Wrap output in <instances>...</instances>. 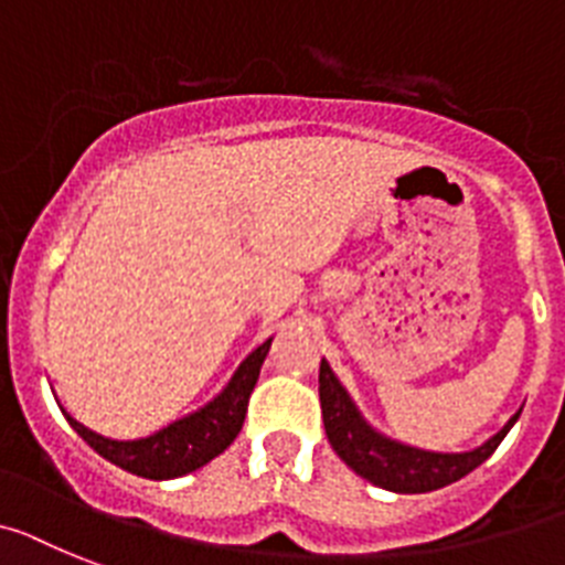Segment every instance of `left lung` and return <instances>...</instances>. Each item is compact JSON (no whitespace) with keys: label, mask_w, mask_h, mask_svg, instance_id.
<instances>
[{"label":"left lung","mask_w":565,"mask_h":565,"mask_svg":"<svg viewBox=\"0 0 565 565\" xmlns=\"http://www.w3.org/2000/svg\"><path fill=\"white\" fill-rule=\"evenodd\" d=\"M319 399L327 439L333 445V451L362 480L385 488V491H396V494H425V491H436V488L462 480L466 473L482 466L497 451V445L505 439V434L514 428L516 416H520V411H516L488 443H482L473 451L443 454L414 448V445L391 439V436L373 428L371 422L362 416L348 387L339 382L333 367L327 364V359H321L319 367Z\"/></svg>","instance_id":"obj_1"}]
</instances>
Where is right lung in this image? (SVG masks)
I'll return each mask as SVG.
<instances>
[{"label": "right lung", "mask_w": 565, "mask_h": 565, "mask_svg": "<svg viewBox=\"0 0 565 565\" xmlns=\"http://www.w3.org/2000/svg\"><path fill=\"white\" fill-rule=\"evenodd\" d=\"M269 344L273 339H267L246 355L215 399H210L192 414L169 422L166 428L154 430V434L140 436V439H108V436L79 425L68 411L63 414L71 428L77 430L99 457L122 471L146 477V480H174V477L203 468L235 443V436L241 434V425H244L249 393H253L260 364L269 353Z\"/></svg>", "instance_id": "obj_1"}]
</instances>
